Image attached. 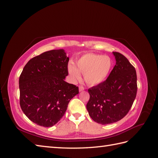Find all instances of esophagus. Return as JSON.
Wrapping results in <instances>:
<instances>
[{
  "label": "esophagus",
  "mask_w": 158,
  "mask_h": 158,
  "mask_svg": "<svg viewBox=\"0 0 158 158\" xmlns=\"http://www.w3.org/2000/svg\"><path fill=\"white\" fill-rule=\"evenodd\" d=\"M84 90V88L83 86H79V92H82Z\"/></svg>",
  "instance_id": "esophagus-1"
}]
</instances>
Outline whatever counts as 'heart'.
<instances>
[{
	"instance_id": "b5f03b06",
	"label": "heart",
	"mask_w": 158,
	"mask_h": 158,
	"mask_svg": "<svg viewBox=\"0 0 158 158\" xmlns=\"http://www.w3.org/2000/svg\"><path fill=\"white\" fill-rule=\"evenodd\" d=\"M113 67L110 57L95 53H86L76 61V66L70 63L68 71L74 82L81 79V73L89 85L95 86L107 80Z\"/></svg>"
}]
</instances>
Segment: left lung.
<instances>
[{
    "instance_id": "8db88e82",
    "label": "left lung",
    "mask_w": 158,
    "mask_h": 158,
    "mask_svg": "<svg viewBox=\"0 0 158 158\" xmlns=\"http://www.w3.org/2000/svg\"><path fill=\"white\" fill-rule=\"evenodd\" d=\"M116 64L107 80L88 89L86 108L93 120L102 125L120 121L131 109L137 92L135 69L126 57L113 52Z\"/></svg>"
}]
</instances>
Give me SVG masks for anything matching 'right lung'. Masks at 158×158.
Returning <instances> with one entry per match:
<instances>
[{"label":"right lung","instance_id":"add662e5","mask_svg":"<svg viewBox=\"0 0 158 158\" xmlns=\"http://www.w3.org/2000/svg\"><path fill=\"white\" fill-rule=\"evenodd\" d=\"M69 57L64 49L46 51L25 65L19 78L20 107L37 125L51 127L63 117L78 88L65 82Z\"/></svg>","mask_w":158,"mask_h":158}]
</instances>
